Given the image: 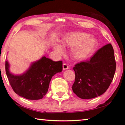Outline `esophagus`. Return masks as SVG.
I'll return each instance as SVG.
<instances>
[{"instance_id":"1","label":"esophagus","mask_w":125,"mask_h":125,"mask_svg":"<svg viewBox=\"0 0 125 125\" xmlns=\"http://www.w3.org/2000/svg\"><path fill=\"white\" fill-rule=\"evenodd\" d=\"M69 69V66L66 63H64L63 64V70H66V69Z\"/></svg>"}]
</instances>
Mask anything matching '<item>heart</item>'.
<instances>
[{
  "label": "heart",
  "mask_w": 125,
  "mask_h": 125,
  "mask_svg": "<svg viewBox=\"0 0 125 125\" xmlns=\"http://www.w3.org/2000/svg\"><path fill=\"white\" fill-rule=\"evenodd\" d=\"M89 36L88 33L80 32L67 33L63 37L62 44L63 46L72 48L71 54L74 60H85L94 52L98 45L95 38ZM53 47L58 54H62L64 52V48L60 43H54Z\"/></svg>",
  "instance_id": "1"
}]
</instances>
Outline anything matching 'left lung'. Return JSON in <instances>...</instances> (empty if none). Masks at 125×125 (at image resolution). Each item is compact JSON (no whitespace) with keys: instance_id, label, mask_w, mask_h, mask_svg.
<instances>
[{"instance_id":"left-lung-1","label":"left lung","mask_w":125,"mask_h":125,"mask_svg":"<svg viewBox=\"0 0 125 125\" xmlns=\"http://www.w3.org/2000/svg\"><path fill=\"white\" fill-rule=\"evenodd\" d=\"M74 94L83 99L103 94L109 87L116 71L114 51L110 43L99 49L89 61L77 63L73 68Z\"/></svg>"}]
</instances>
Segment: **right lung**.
<instances>
[{
	"label": "right lung",
	"mask_w": 125,
	"mask_h": 125,
	"mask_svg": "<svg viewBox=\"0 0 125 125\" xmlns=\"http://www.w3.org/2000/svg\"><path fill=\"white\" fill-rule=\"evenodd\" d=\"M10 64L5 61V71L10 85L15 93L29 100H39L47 93L51 80L56 73L62 71V62H54L43 56L32 62L24 73L14 75L9 70Z\"/></svg>",
	"instance_id": "add662e5"
}]
</instances>
